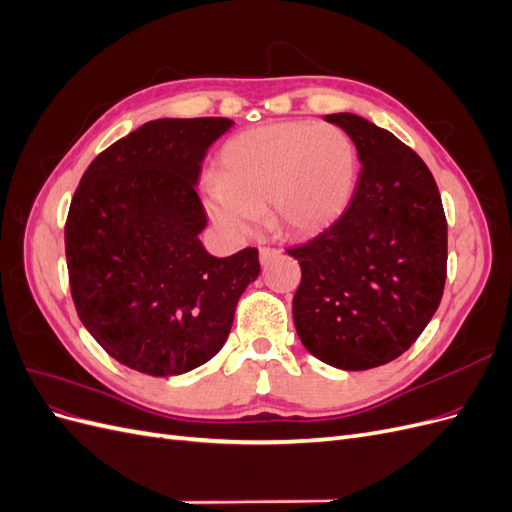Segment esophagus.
<instances>
[{
	"instance_id": "obj_1",
	"label": "esophagus",
	"mask_w": 512,
	"mask_h": 512,
	"mask_svg": "<svg viewBox=\"0 0 512 512\" xmlns=\"http://www.w3.org/2000/svg\"><path fill=\"white\" fill-rule=\"evenodd\" d=\"M275 256H280V250H277V247H269V245L260 247V262H262V265H265V262H269Z\"/></svg>"
}]
</instances>
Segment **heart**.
<instances>
[{
    "label": "heart",
    "instance_id": "obj_1",
    "mask_svg": "<svg viewBox=\"0 0 512 512\" xmlns=\"http://www.w3.org/2000/svg\"><path fill=\"white\" fill-rule=\"evenodd\" d=\"M354 175V147L339 128L275 123L247 130L222 147L218 181L205 185V207L232 235H247L267 207L277 226L307 235L346 207Z\"/></svg>",
    "mask_w": 512,
    "mask_h": 512
}]
</instances>
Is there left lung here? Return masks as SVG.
Segmentation results:
<instances>
[{
  "mask_svg": "<svg viewBox=\"0 0 512 512\" xmlns=\"http://www.w3.org/2000/svg\"><path fill=\"white\" fill-rule=\"evenodd\" d=\"M356 147L361 173L346 211L288 250L301 265L292 318L322 363L363 371L391 363L423 333L446 282V218L427 164L359 115H327Z\"/></svg>",
  "mask_w": 512,
  "mask_h": 512,
  "instance_id": "8db88e82",
  "label": "left lung"
}]
</instances>
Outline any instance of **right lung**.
I'll return each mask as SVG.
<instances>
[{"instance_id":"1","label":"right lung","mask_w":512,"mask_h":512,"mask_svg":"<svg viewBox=\"0 0 512 512\" xmlns=\"http://www.w3.org/2000/svg\"><path fill=\"white\" fill-rule=\"evenodd\" d=\"M226 117L156 119L89 164L66 220L72 301L115 361L147 376L207 363L258 273V250L215 258L196 181Z\"/></svg>"}]
</instances>
